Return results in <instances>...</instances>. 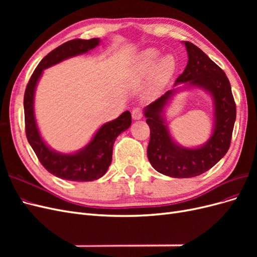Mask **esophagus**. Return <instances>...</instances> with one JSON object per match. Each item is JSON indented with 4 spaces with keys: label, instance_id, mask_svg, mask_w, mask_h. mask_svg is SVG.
Returning a JSON list of instances; mask_svg holds the SVG:
<instances>
[{
    "label": "esophagus",
    "instance_id": "34e87169",
    "mask_svg": "<svg viewBox=\"0 0 257 257\" xmlns=\"http://www.w3.org/2000/svg\"><path fill=\"white\" fill-rule=\"evenodd\" d=\"M132 118L134 120H141L143 118V112L141 108H135V109L132 111Z\"/></svg>",
    "mask_w": 257,
    "mask_h": 257
}]
</instances>
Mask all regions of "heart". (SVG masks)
<instances>
[{"instance_id": "heart-1", "label": "heart", "mask_w": 257, "mask_h": 257, "mask_svg": "<svg viewBox=\"0 0 257 257\" xmlns=\"http://www.w3.org/2000/svg\"><path fill=\"white\" fill-rule=\"evenodd\" d=\"M160 52L157 49H147L137 61L132 65L128 77L133 81H142L146 77H148L147 88L145 95L147 98H153L158 95L164 84L170 79V77L175 73L176 62L173 56L165 54L160 57Z\"/></svg>"}]
</instances>
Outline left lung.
Returning <instances> with one entry per match:
<instances>
[{
  "label": "left lung",
  "instance_id": "8db88e82",
  "mask_svg": "<svg viewBox=\"0 0 257 257\" xmlns=\"http://www.w3.org/2000/svg\"><path fill=\"white\" fill-rule=\"evenodd\" d=\"M188 52V64L174 87L144 109L150 127L148 159L157 172L173 178H192L212 168L229 149L236 120V104L229 80L222 69L197 46L182 42ZM200 88L214 103V127L208 141L198 147L188 148L178 144L166 122V108L180 89Z\"/></svg>",
  "mask_w": 257,
  "mask_h": 257
}]
</instances>
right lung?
I'll return each instance as SVG.
<instances>
[{
	"label": "right lung",
	"mask_w": 257,
	"mask_h": 257,
	"mask_svg": "<svg viewBox=\"0 0 257 257\" xmlns=\"http://www.w3.org/2000/svg\"><path fill=\"white\" fill-rule=\"evenodd\" d=\"M99 38L92 40H73L59 46L49 52L37 65L27 85L23 107H25L26 134L37 159L50 174L68 181L87 182L94 181L103 177L111 164L112 148L122 132L132 124V115L128 110L118 118L104 123L91 141L81 149L72 153H62L53 150L43 139L34 113V96L37 83L44 69H47L60 62L87 53L99 45Z\"/></svg>",
	"instance_id": "right-lung-1"
}]
</instances>
